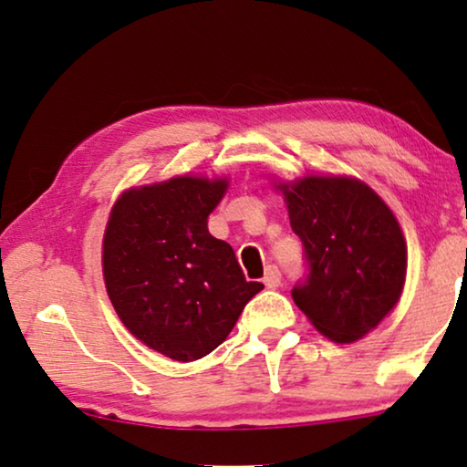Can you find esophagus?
<instances>
[{"label": "esophagus", "instance_id": "34e87169", "mask_svg": "<svg viewBox=\"0 0 467 467\" xmlns=\"http://www.w3.org/2000/svg\"><path fill=\"white\" fill-rule=\"evenodd\" d=\"M263 282H265L266 288H277V285L282 284V271H279L275 265H269V266H266Z\"/></svg>", "mask_w": 467, "mask_h": 467}]
</instances>
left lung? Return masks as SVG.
Segmentation results:
<instances>
[{
    "instance_id": "left-lung-1",
    "label": "left lung",
    "mask_w": 467,
    "mask_h": 467,
    "mask_svg": "<svg viewBox=\"0 0 467 467\" xmlns=\"http://www.w3.org/2000/svg\"><path fill=\"white\" fill-rule=\"evenodd\" d=\"M279 188L307 266L292 298L328 339H360L400 301L408 266L400 223L357 179L306 177Z\"/></svg>"
}]
</instances>
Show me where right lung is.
Here are the masks:
<instances>
[{
    "instance_id": "obj_1",
    "label": "right lung",
    "mask_w": 467,
    "mask_h": 467,
    "mask_svg": "<svg viewBox=\"0 0 467 467\" xmlns=\"http://www.w3.org/2000/svg\"><path fill=\"white\" fill-rule=\"evenodd\" d=\"M226 185L175 177L134 188L117 201L104 233V282L115 312L142 344L182 363L213 352L263 290L207 228Z\"/></svg>"
}]
</instances>
